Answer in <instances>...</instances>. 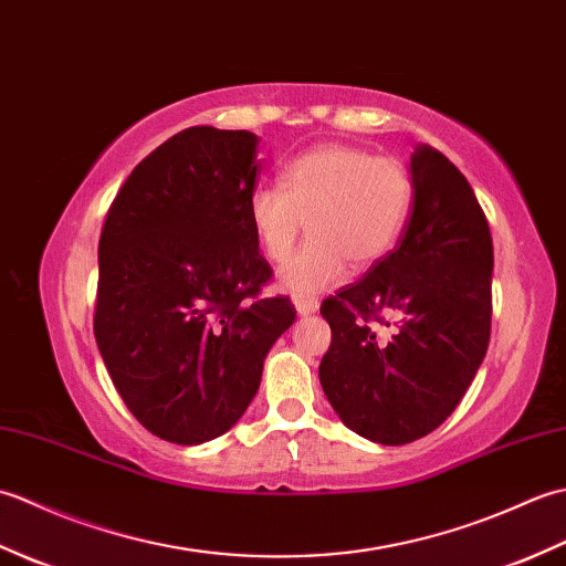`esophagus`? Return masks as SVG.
I'll use <instances>...</instances> for the list:
<instances>
[{
    "label": "esophagus",
    "mask_w": 566,
    "mask_h": 566,
    "mask_svg": "<svg viewBox=\"0 0 566 566\" xmlns=\"http://www.w3.org/2000/svg\"><path fill=\"white\" fill-rule=\"evenodd\" d=\"M294 306H296L298 316H311V314H316V311H318L316 298H308V296H296Z\"/></svg>",
    "instance_id": "obj_1"
}]
</instances>
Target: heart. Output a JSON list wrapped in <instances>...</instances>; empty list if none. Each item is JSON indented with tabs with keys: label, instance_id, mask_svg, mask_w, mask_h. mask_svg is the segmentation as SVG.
Here are the masks:
<instances>
[{
	"label": "heart",
	"instance_id": "heart-1",
	"mask_svg": "<svg viewBox=\"0 0 566 566\" xmlns=\"http://www.w3.org/2000/svg\"><path fill=\"white\" fill-rule=\"evenodd\" d=\"M413 201L411 175L401 160L328 143L286 165L282 185H260L248 199V221L262 255L280 264L298 235H311L282 272L296 296L331 290L355 268L387 258Z\"/></svg>",
	"mask_w": 566,
	"mask_h": 566
}]
</instances>
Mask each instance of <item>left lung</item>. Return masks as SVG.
Here are the masks:
<instances>
[{"instance_id": "obj_1", "label": "left lung", "mask_w": 566, "mask_h": 566, "mask_svg": "<svg viewBox=\"0 0 566 566\" xmlns=\"http://www.w3.org/2000/svg\"><path fill=\"white\" fill-rule=\"evenodd\" d=\"M411 182L399 248L321 306L333 333L321 387L347 428L381 444L436 430L462 401L491 335L494 245L472 187L430 146L411 155Z\"/></svg>"}]
</instances>
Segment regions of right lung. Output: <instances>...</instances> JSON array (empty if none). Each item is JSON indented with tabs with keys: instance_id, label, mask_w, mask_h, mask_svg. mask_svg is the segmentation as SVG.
Listing matches in <instances>:
<instances>
[{
	"instance_id": "1",
	"label": "right lung",
	"mask_w": 566,
	"mask_h": 566,
	"mask_svg": "<svg viewBox=\"0 0 566 566\" xmlns=\"http://www.w3.org/2000/svg\"><path fill=\"white\" fill-rule=\"evenodd\" d=\"M258 143L179 130L136 165L102 228L94 338L128 411L167 442L233 428L296 318L286 296H260L272 270L248 221Z\"/></svg>"
}]
</instances>
